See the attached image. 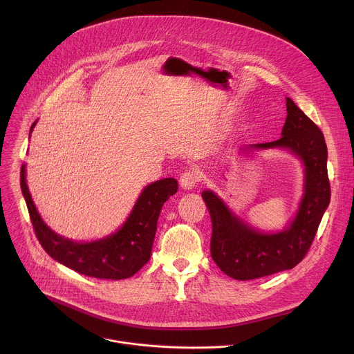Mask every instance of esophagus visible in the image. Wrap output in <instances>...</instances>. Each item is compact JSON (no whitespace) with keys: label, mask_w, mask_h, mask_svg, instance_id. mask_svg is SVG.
<instances>
[{"label":"esophagus","mask_w":354,"mask_h":354,"mask_svg":"<svg viewBox=\"0 0 354 354\" xmlns=\"http://www.w3.org/2000/svg\"><path fill=\"white\" fill-rule=\"evenodd\" d=\"M200 182V172L196 169V168H189L186 169L180 178H179V183L183 189L189 190V189H193L197 186V183Z\"/></svg>","instance_id":"obj_1"}]
</instances>
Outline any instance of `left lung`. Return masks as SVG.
Instances as JSON below:
<instances>
[{
	"label": "left lung",
	"mask_w": 354,
	"mask_h": 354,
	"mask_svg": "<svg viewBox=\"0 0 354 354\" xmlns=\"http://www.w3.org/2000/svg\"><path fill=\"white\" fill-rule=\"evenodd\" d=\"M286 106L281 137L270 142L250 144L245 149L284 148L304 165V194L290 225L274 234L261 232L236 217L213 190L201 193L213 224L212 258L235 280H254L297 266L311 248L329 206L330 185L324 134L290 97H286Z\"/></svg>",
	"instance_id": "8db88e82"
}]
</instances>
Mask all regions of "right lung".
I'll use <instances>...</instances> for the list:
<instances>
[{"mask_svg": "<svg viewBox=\"0 0 354 354\" xmlns=\"http://www.w3.org/2000/svg\"><path fill=\"white\" fill-rule=\"evenodd\" d=\"M35 124L36 122L30 133ZM21 189L35 234L50 257L89 277L122 280L136 274L149 261L161 209L176 193L178 182L174 178H165L145 186L120 230L92 242H77L60 236L44 224L26 185L25 165L21 168Z\"/></svg>", "mask_w": 354, "mask_h": 354, "instance_id": "add662e5", "label": "right lung"}]
</instances>
